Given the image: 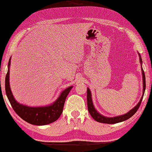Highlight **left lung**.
Returning <instances> with one entry per match:
<instances>
[{
	"label": "left lung",
	"mask_w": 152,
	"mask_h": 152,
	"mask_svg": "<svg viewBox=\"0 0 152 152\" xmlns=\"http://www.w3.org/2000/svg\"><path fill=\"white\" fill-rule=\"evenodd\" d=\"M139 56H140V62L142 63V58L140 57V55L139 54ZM142 76H143V95L140 99V102H138V104L132 110H131L127 113L125 114V115H121V116H118L116 117H106L103 115H100V113H98L96 110H95V108L93 106V104H92V98H91V91H90L89 88H87V106H88V110L89 111V113L91 114V115L92 117L95 121H96L97 122L99 123H107V124H115L119 122L124 121L127 120L128 119L131 118V117L134 115V114L137 112V110H138L139 107H140L142 99L144 97L145 89V74L143 69L142 67Z\"/></svg>",
	"instance_id": "8db88e82"
}]
</instances>
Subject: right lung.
<instances>
[{
    "instance_id": "right-lung-1",
    "label": "right lung",
    "mask_w": 152,
    "mask_h": 152,
    "mask_svg": "<svg viewBox=\"0 0 152 152\" xmlns=\"http://www.w3.org/2000/svg\"><path fill=\"white\" fill-rule=\"evenodd\" d=\"M10 60L8 61V69L5 78L6 94L14 111L26 122L35 125H45L56 121L62 113L65 101L73 86H69L64 91L58 100L50 106L32 107L20 104L15 101L12 94L9 83V67Z\"/></svg>"
}]
</instances>
